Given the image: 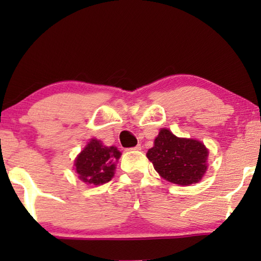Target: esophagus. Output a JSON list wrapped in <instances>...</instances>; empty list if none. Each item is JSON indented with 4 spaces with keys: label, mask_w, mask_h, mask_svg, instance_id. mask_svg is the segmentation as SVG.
Returning a JSON list of instances; mask_svg holds the SVG:
<instances>
[{
    "label": "esophagus",
    "mask_w": 261,
    "mask_h": 261,
    "mask_svg": "<svg viewBox=\"0 0 261 261\" xmlns=\"http://www.w3.org/2000/svg\"><path fill=\"white\" fill-rule=\"evenodd\" d=\"M130 149H134V151H140V149H141V145H137V146H135V147L130 148Z\"/></svg>",
    "instance_id": "esophagus-1"
}]
</instances>
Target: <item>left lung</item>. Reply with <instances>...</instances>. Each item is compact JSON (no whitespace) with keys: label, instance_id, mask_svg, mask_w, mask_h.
<instances>
[{"label":"left lung","instance_id":"left-lung-1","mask_svg":"<svg viewBox=\"0 0 261 261\" xmlns=\"http://www.w3.org/2000/svg\"><path fill=\"white\" fill-rule=\"evenodd\" d=\"M208 149L195 139L177 138L169 129H160L147 158L164 179L178 185L198 183L204 176Z\"/></svg>","mask_w":261,"mask_h":261}]
</instances>
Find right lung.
<instances>
[{
	"label": "right lung",
	"instance_id": "right-lung-1",
	"mask_svg": "<svg viewBox=\"0 0 261 261\" xmlns=\"http://www.w3.org/2000/svg\"><path fill=\"white\" fill-rule=\"evenodd\" d=\"M120 156L116 147H107L97 139H91L74 160V167L84 183L101 185L112 180Z\"/></svg>",
	"mask_w": 261,
	"mask_h": 261
}]
</instances>
